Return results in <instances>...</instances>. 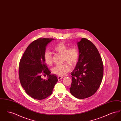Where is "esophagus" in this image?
Listing matches in <instances>:
<instances>
[{"label": "esophagus", "mask_w": 121, "mask_h": 121, "mask_svg": "<svg viewBox=\"0 0 121 121\" xmlns=\"http://www.w3.org/2000/svg\"><path fill=\"white\" fill-rule=\"evenodd\" d=\"M63 78V77H62V76H58V80H60L62 79Z\"/></svg>", "instance_id": "esophagus-1"}]
</instances>
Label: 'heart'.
I'll list each match as a JSON object with an SVG mask.
<instances>
[{
  "label": "heart",
  "instance_id": "heart-1",
  "mask_svg": "<svg viewBox=\"0 0 121 121\" xmlns=\"http://www.w3.org/2000/svg\"><path fill=\"white\" fill-rule=\"evenodd\" d=\"M54 49L60 54H63V61H67L72 65L78 63L79 58V51L76 47L69 48L68 46L64 42H60L54 47ZM43 59L45 63L48 65H51L53 59L51 52L46 51L44 53ZM71 70L69 63H64L55 65L52 69V72L56 75L64 76Z\"/></svg>",
  "mask_w": 121,
  "mask_h": 121
}]
</instances>
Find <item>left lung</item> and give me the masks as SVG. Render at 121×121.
<instances>
[{
    "label": "left lung",
    "instance_id": "1",
    "mask_svg": "<svg viewBox=\"0 0 121 121\" xmlns=\"http://www.w3.org/2000/svg\"><path fill=\"white\" fill-rule=\"evenodd\" d=\"M77 44L79 58L71 73L70 92L75 98L84 99L97 91L103 78L104 65L97 48L90 41L82 38Z\"/></svg>",
    "mask_w": 121,
    "mask_h": 121
}]
</instances>
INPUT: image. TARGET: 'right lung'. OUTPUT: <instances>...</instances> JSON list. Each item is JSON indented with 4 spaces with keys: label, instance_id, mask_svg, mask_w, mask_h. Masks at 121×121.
I'll list each match as a JSON object with an SVG mask.
<instances>
[{
    "label": "right lung",
    "instance_id": "add662e5",
    "mask_svg": "<svg viewBox=\"0 0 121 121\" xmlns=\"http://www.w3.org/2000/svg\"><path fill=\"white\" fill-rule=\"evenodd\" d=\"M54 39L39 38L31 43L24 52L19 64V78L25 92L31 97L42 100L49 96L58 81L50 74L43 59L47 45ZM42 75L48 76L43 80Z\"/></svg>",
    "mask_w": 121,
    "mask_h": 121
}]
</instances>
